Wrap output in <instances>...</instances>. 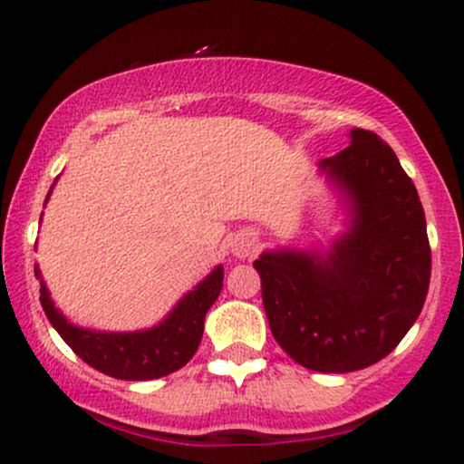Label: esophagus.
I'll use <instances>...</instances> for the list:
<instances>
[{"instance_id": "esophagus-1", "label": "esophagus", "mask_w": 464, "mask_h": 464, "mask_svg": "<svg viewBox=\"0 0 464 464\" xmlns=\"http://www.w3.org/2000/svg\"><path fill=\"white\" fill-rule=\"evenodd\" d=\"M231 250L237 255V257H246V255H250L255 250V239L239 236V237L233 239V248Z\"/></svg>"}]
</instances>
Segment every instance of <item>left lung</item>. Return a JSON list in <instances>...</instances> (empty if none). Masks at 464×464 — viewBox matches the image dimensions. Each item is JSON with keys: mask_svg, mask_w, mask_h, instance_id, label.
<instances>
[{"mask_svg": "<svg viewBox=\"0 0 464 464\" xmlns=\"http://www.w3.org/2000/svg\"><path fill=\"white\" fill-rule=\"evenodd\" d=\"M321 168L347 189L351 231L327 257L281 250L253 266L279 347L310 371L351 372L386 358L417 321L432 250L417 188L375 132L353 129Z\"/></svg>", "mask_w": 464, "mask_h": 464, "instance_id": "1", "label": "left lung"}]
</instances>
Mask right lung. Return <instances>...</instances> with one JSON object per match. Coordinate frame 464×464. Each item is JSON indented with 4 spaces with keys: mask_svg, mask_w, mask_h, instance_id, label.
<instances>
[{
    "mask_svg": "<svg viewBox=\"0 0 464 464\" xmlns=\"http://www.w3.org/2000/svg\"><path fill=\"white\" fill-rule=\"evenodd\" d=\"M34 273L39 275V270L34 268ZM222 276L225 273L218 266L202 284L196 285V290L179 301V305L161 324L148 332L102 334L80 329L54 310V303L50 301V292L44 284H41V305L52 327L61 334L73 353L95 371L126 382L159 380L179 371L194 358L205 327V314L222 290Z\"/></svg>",
    "mask_w": 464,
    "mask_h": 464,
    "instance_id": "add662e5",
    "label": "right lung"
}]
</instances>
